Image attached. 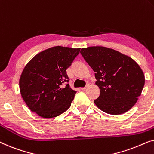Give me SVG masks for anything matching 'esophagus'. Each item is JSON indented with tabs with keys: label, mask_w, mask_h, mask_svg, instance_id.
I'll return each instance as SVG.
<instances>
[{
	"label": "esophagus",
	"mask_w": 154,
	"mask_h": 154,
	"mask_svg": "<svg viewBox=\"0 0 154 154\" xmlns=\"http://www.w3.org/2000/svg\"><path fill=\"white\" fill-rule=\"evenodd\" d=\"M88 86H89V84H87V85H86V86L85 87H84V88H81V90H86V88H87Z\"/></svg>",
	"instance_id": "1"
}]
</instances>
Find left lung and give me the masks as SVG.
I'll return each mask as SVG.
<instances>
[{
    "label": "left lung",
    "mask_w": 154,
    "mask_h": 154,
    "mask_svg": "<svg viewBox=\"0 0 154 154\" xmlns=\"http://www.w3.org/2000/svg\"><path fill=\"white\" fill-rule=\"evenodd\" d=\"M81 53L95 72V84L100 88L94 101L100 110L111 115L129 111L142 94L144 74L130 57L102 46L82 48Z\"/></svg>",
    "instance_id": "obj_1"
}]
</instances>
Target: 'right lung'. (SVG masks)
<instances>
[{
  "mask_svg": "<svg viewBox=\"0 0 154 154\" xmlns=\"http://www.w3.org/2000/svg\"><path fill=\"white\" fill-rule=\"evenodd\" d=\"M81 48L54 46L35 55L23 69L20 78L22 97L33 112L51 119L71 106L76 91L67 84L66 69Z\"/></svg>",
  "mask_w": 154,
  "mask_h": 154,
  "instance_id": "add662e5",
  "label": "right lung"
}]
</instances>
